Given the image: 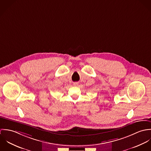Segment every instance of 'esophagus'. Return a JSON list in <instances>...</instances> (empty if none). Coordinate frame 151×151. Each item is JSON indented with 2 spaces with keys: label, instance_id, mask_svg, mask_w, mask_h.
I'll list each match as a JSON object with an SVG mask.
<instances>
[{
  "label": "esophagus",
  "instance_id": "1",
  "mask_svg": "<svg viewBox=\"0 0 151 151\" xmlns=\"http://www.w3.org/2000/svg\"><path fill=\"white\" fill-rule=\"evenodd\" d=\"M78 83H74V86H78Z\"/></svg>",
  "mask_w": 151,
  "mask_h": 151
}]
</instances>
